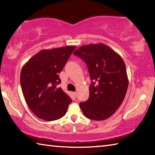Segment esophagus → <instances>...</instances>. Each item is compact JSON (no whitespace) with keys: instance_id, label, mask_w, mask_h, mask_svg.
<instances>
[{"instance_id":"obj_1","label":"esophagus","mask_w":155,"mask_h":155,"mask_svg":"<svg viewBox=\"0 0 155 155\" xmlns=\"http://www.w3.org/2000/svg\"><path fill=\"white\" fill-rule=\"evenodd\" d=\"M73 95H74V96H75V98L77 97V92H73Z\"/></svg>"}]
</instances>
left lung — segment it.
<instances>
[{
  "instance_id": "8db88e82",
  "label": "left lung",
  "mask_w": 155,
  "mask_h": 155,
  "mask_svg": "<svg viewBox=\"0 0 155 155\" xmlns=\"http://www.w3.org/2000/svg\"><path fill=\"white\" fill-rule=\"evenodd\" d=\"M73 54L85 62L91 80L88 100L79 104L83 114L93 120L110 117L126 96L129 82L124 61L104 44L84 45Z\"/></svg>"
}]
</instances>
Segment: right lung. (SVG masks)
<instances>
[{
	"label": "right lung",
	"mask_w": 155,
	"mask_h": 155,
	"mask_svg": "<svg viewBox=\"0 0 155 155\" xmlns=\"http://www.w3.org/2000/svg\"><path fill=\"white\" fill-rule=\"evenodd\" d=\"M75 49L68 46L42 50L22 68L20 84L24 97L38 118L54 121L66 113L72 99L57 85L61 83L59 74Z\"/></svg>",
	"instance_id": "right-lung-1"
}]
</instances>
